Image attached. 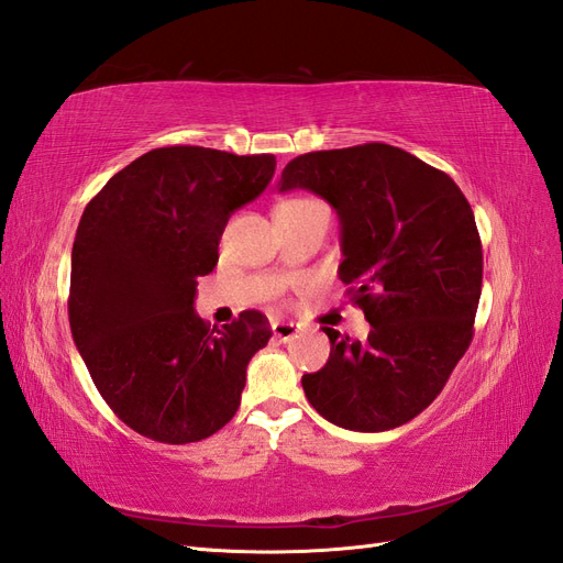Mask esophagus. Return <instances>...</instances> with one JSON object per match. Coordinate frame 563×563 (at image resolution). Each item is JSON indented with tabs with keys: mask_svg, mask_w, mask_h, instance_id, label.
I'll return each mask as SVG.
<instances>
[{
	"mask_svg": "<svg viewBox=\"0 0 563 563\" xmlns=\"http://www.w3.org/2000/svg\"><path fill=\"white\" fill-rule=\"evenodd\" d=\"M272 333H275V338H279L282 343H288V340L296 338L298 327L294 321H272Z\"/></svg>",
	"mask_w": 563,
	"mask_h": 563,
	"instance_id": "34e87169",
	"label": "esophagus"
}]
</instances>
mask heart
I'll use <instances>...</instances> for the list:
<instances>
[{
    "mask_svg": "<svg viewBox=\"0 0 563 563\" xmlns=\"http://www.w3.org/2000/svg\"><path fill=\"white\" fill-rule=\"evenodd\" d=\"M305 203H312L310 199H294V201H284L279 203L277 209H298V207H305Z\"/></svg>",
    "mask_w": 563,
    "mask_h": 563,
    "instance_id": "obj_1",
    "label": "heart"
}]
</instances>
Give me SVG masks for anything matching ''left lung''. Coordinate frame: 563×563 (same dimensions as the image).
<instances>
[{
	"mask_svg": "<svg viewBox=\"0 0 563 563\" xmlns=\"http://www.w3.org/2000/svg\"><path fill=\"white\" fill-rule=\"evenodd\" d=\"M288 190L335 209L338 277L371 323L364 343L323 327L331 354L302 376L305 397L338 428L395 430L437 399L472 343L484 253L470 201L444 172L385 143L300 155L282 172Z\"/></svg>",
	"mask_w": 563,
	"mask_h": 563,
	"instance_id": "left-lung-1",
	"label": "left lung"
}]
</instances>
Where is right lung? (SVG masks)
Masks as SVG:
<instances>
[{
    "label": "right lung",
    "mask_w": 563,
    "mask_h": 563,
    "mask_svg": "<svg viewBox=\"0 0 563 563\" xmlns=\"http://www.w3.org/2000/svg\"><path fill=\"white\" fill-rule=\"evenodd\" d=\"M275 166V155L157 147L81 213L67 300L75 345L114 416L147 439L201 441L240 408L269 321L246 310L209 329L195 312L197 277L216 267L230 216L263 195Z\"/></svg>",
    "instance_id": "right-lung-1"
}]
</instances>
